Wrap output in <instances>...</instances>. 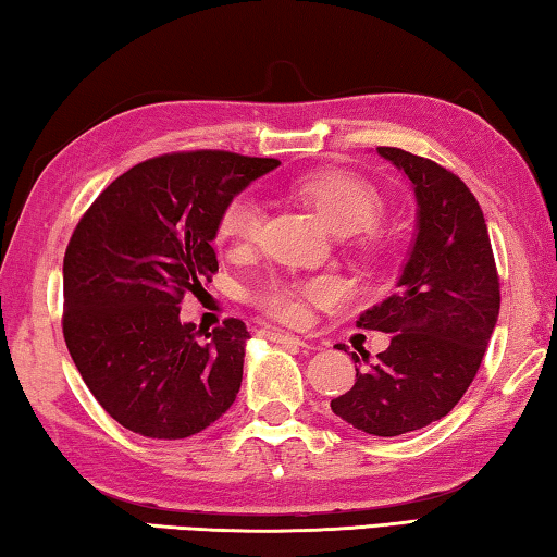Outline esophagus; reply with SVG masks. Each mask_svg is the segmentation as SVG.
Listing matches in <instances>:
<instances>
[{"label": "esophagus", "mask_w": 557, "mask_h": 557, "mask_svg": "<svg viewBox=\"0 0 557 557\" xmlns=\"http://www.w3.org/2000/svg\"><path fill=\"white\" fill-rule=\"evenodd\" d=\"M265 336L270 338V342H277V344H295V346H301V348H309V342H305V338H299L295 334H287V332H280V329H268Z\"/></svg>", "instance_id": "34e87169"}]
</instances>
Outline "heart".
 Wrapping results in <instances>:
<instances>
[{
  "mask_svg": "<svg viewBox=\"0 0 557 557\" xmlns=\"http://www.w3.org/2000/svg\"><path fill=\"white\" fill-rule=\"evenodd\" d=\"M292 188L319 211V215L338 233L369 228L383 211V196L369 178L344 169H329L299 176ZM265 213L258 199L238 194L225 203L219 233L233 245H250L260 238ZM338 292L332 277L309 280H270L256 292V305L270 317L289 324H301L312 305H326Z\"/></svg>",
  "mask_w": 557,
  "mask_h": 557,
  "instance_id": "heart-1",
  "label": "heart"
}]
</instances>
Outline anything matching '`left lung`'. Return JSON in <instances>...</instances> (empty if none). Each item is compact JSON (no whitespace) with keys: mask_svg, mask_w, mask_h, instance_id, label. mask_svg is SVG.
<instances>
[{"mask_svg":"<svg viewBox=\"0 0 557 557\" xmlns=\"http://www.w3.org/2000/svg\"><path fill=\"white\" fill-rule=\"evenodd\" d=\"M379 154L412 182L418 238L398 292L356 322L393 334L391 346L356 369L332 410L369 435L398 437L442 420L467 393L496 326L502 285L484 211L467 184L405 149L379 147Z\"/></svg>","mask_w":557,"mask_h":557,"instance_id":"obj_1","label":"left lung"}]
</instances>
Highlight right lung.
Segmentation results:
<instances>
[{
  "instance_id": "add662e5",
  "label": "right lung",
  "mask_w": 557,
  "mask_h": 557,
  "mask_svg": "<svg viewBox=\"0 0 557 557\" xmlns=\"http://www.w3.org/2000/svg\"><path fill=\"white\" fill-rule=\"evenodd\" d=\"M280 162L221 149L172 152L117 176L75 225L63 258V338L112 420L184 440L231 408L243 381L240 319L178 322L182 299L219 272L221 213Z\"/></svg>"
}]
</instances>
